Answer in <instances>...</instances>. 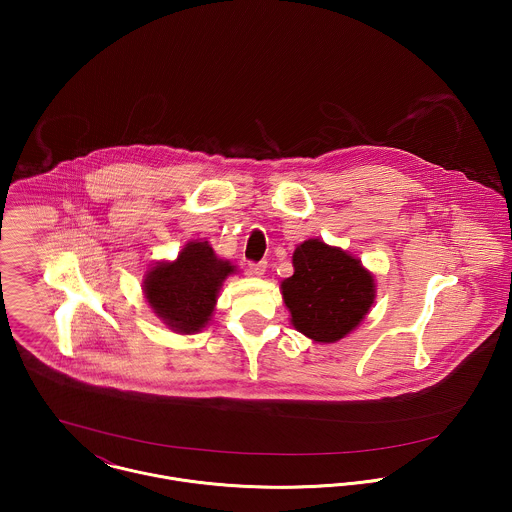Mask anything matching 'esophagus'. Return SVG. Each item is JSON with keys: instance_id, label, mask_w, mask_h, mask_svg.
Returning <instances> with one entry per match:
<instances>
[{"instance_id": "obj_1", "label": "esophagus", "mask_w": 512, "mask_h": 512, "mask_svg": "<svg viewBox=\"0 0 512 512\" xmlns=\"http://www.w3.org/2000/svg\"><path fill=\"white\" fill-rule=\"evenodd\" d=\"M266 268H268V262H250L248 264V272L252 276H264L266 274Z\"/></svg>"}]
</instances>
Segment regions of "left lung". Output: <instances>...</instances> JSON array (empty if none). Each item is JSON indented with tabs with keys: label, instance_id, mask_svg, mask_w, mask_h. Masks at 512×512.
<instances>
[{
	"label": "left lung",
	"instance_id": "1",
	"mask_svg": "<svg viewBox=\"0 0 512 512\" xmlns=\"http://www.w3.org/2000/svg\"><path fill=\"white\" fill-rule=\"evenodd\" d=\"M293 276L282 282L292 325L317 343H335L365 319L374 303V278L349 252L319 238L293 252Z\"/></svg>",
	"mask_w": 512,
	"mask_h": 512
}]
</instances>
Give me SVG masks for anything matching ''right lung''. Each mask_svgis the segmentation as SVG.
<instances>
[{"label":"right lung","mask_w":512,"mask_h":512,"mask_svg":"<svg viewBox=\"0 0 512 512\" xmlns=\"http://www.w3.org/2000/svg\"><path fill=\"white\" fill-rule=\"evenodd\" d=\"M236 272L207 240L189 242L175 262H157L146 274L144 295L153 313L175 333H199L211 321L222 282Z\"/></svg>","instance_id":"1"}]
</instances>
